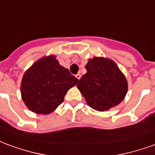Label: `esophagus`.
<instances>
[{"mask_svg": "<svg viewBox=\"0 0 155 155\" xmlns=\"http://www.w3.org/2000/svg\"><path fill=\"white\" fill-rule=\"evenodd\" d=\"M75 77L77 78L78 80H80V79H81V74H75Z\"/></svg>", "mask_w": 155, "mask_h": 155, "instance_id": "34e87169", "label": "esophagus"}]
</instances>
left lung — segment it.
<instances>
[{"label":"left lung","mask_w":155,"mask_h":155,"mask_svg":"<svg viewBox=\"0 0 155 155\" xmlns=\"http://www.w3.org/2000/svg\"><path fill=\"white\" fill-rule=\"evenodd\" d=\"M85 69L87 73L80 79L77 88L91 108L107 110L123 101L128 84L114 61L94 57L89 60Z\"/></svg>","instance_id":"1"}]
</instances>
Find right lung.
I'll use <instances>...</instances> for the list:
<instances>
[{
    "label": "right lung",
    "mask_w": 155,
    "mask_h": 155,
    "mask_svg": "<svg viewBox=\"0 0 155 155\" xmlns=\"http://www.w3.org/2000/svg\"><path fill=\"white\" fill-rule=\"evenodd\" d=\"M79 81L59 64L54 55L36 61L24 74L21 92L25 105L36 114H47L62 104L69 89Z\"/></svg>",
    "instance_id": "add662e5"
}]
</instances>
